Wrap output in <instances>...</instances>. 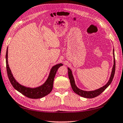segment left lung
<instances>
[{"mask_svg": "<svg viewBox=\"0 0 123 123\" xmlns=\"http://www.w3.org/2000/svg\"><path fill=\"white\" fill-rule=\"evenodd\" d=\"M113 52H114V50H113ZM113 55H114V52H113ZM115 68H116V63H115V58L114 57V64H113L111 74V76L108 82L106 83V84L103 86V87H101V88L95 90H94V91H90V92H87V91H84V90H81L79 89L76 86L75 84L74 80V78L72 75V71L70 69L68 68V78L69 81H70L71 85L72 87V88L74 92L76 94H77L79 95H80L83 98H94L95 97L98 96L99 95H100L102 92L104 90H105L106 88H107L110 85V83H111L112 81L113 80V78L114 77V74L115 73Z\"/></svg>", "mask_w": 123, "mask_h": 123, "instance_id": "obj_1", "label": "left lung"}]
</instances>
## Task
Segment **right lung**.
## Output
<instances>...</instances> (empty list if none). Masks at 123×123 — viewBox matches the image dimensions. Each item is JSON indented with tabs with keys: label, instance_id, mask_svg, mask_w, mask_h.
I'll list each match as a JSON object with an SVG mask.
<instances>
[{
	"label": "right lung",
	"instance_id": "obj_1",
	"mask_svg": "<svg viewBox=\"0 0 123 123\" xmlns=\"http://www.w3.org/2000/svg\"><path fill=\"white\" fill-rule=\"evenodd\" d=\"M7 56L8 48L7 49L6 51V62L7 73V75L10 82L11 83L12 85L13 86V87L16 90L21 92L24 95L30 98H40L49 94L52 89L54 78L58 69L59 68L60 66L63 65L62 64H59L53 66L51 69L49 76L48 79L40 87L35 88H28L20 85L15 80L12 74L11 69L10 68H9L7 61Z\"/></svg>",
	"mask_w": 123,
	"mask_h": 123
}]
</instances>
